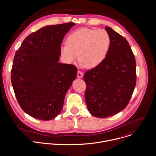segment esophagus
I'll return each instance as SVG.
<instances>
[{
	"label": "esophagus",
	"mask_w": 156,
	"mask_h": 156,
	"mask_svg": "<svg viewBox=\"0 0 156 156\" xmlns=\"http://www.w3.org/2000/svg\"><path fill=\"white\" fill-rule=\"evenodd\" d=\"M83 72H81V71H80V70H78V73H77V76H78V78H81L83 77Z\"/></svg>",
	"instance_id": "esophagus-1"
}]
</instances>
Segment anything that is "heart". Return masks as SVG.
Listing matches in <instances>:
<instances>
[{
	"label": "heart",
	"mask_w": 156,
	"mask_h": 156,
	"mask_svg": "<svg viewBox=\"0 0 156 156\" xmlns=\"http://www.w3.org/2000/svg\"><path fill=\"white\" fill-rule=\"evenodd\" d=\"M62 46L60 54L68 64L80 60L82 67L94 68L105 58L110 45V38L104 30L81 28L70 33Z\"/></svg>",
	"instance_id": "heart-1"
}]
</instances>
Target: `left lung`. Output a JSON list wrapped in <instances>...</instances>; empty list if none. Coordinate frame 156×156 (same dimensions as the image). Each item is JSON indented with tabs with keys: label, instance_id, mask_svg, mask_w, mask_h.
I'll use <instances>...</instances> for the list:
<instances>
[{
	"label": "left lung",
	"instance_id": "obj_1",
	"mask_svg": "<svg viewBox=\"0 0 156 156\" xmlns=\"http://www.w3.org/2000/svg\"><path fill=\"white\" fill-rule=\"evenodd\" d=\"M110 45L104 60L83 76L86 84L85 99L89 112L104 118L124 110L134 92L136 61L129 43L110 27H105Z\"/></svg>",
	"mask_w": 156,
	"mask_h": 156
}]
</instances>
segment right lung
Returning <instances> with one entry per match:
<instances>
[{"mask_svg":"<svg viewBox=\"0 0 156 156\" xmlns=\"http://www.w3.org/2000/svg\"><path fill=\"white\" fill-rule=\"evenodd\" d=\"M73 22L49 25L30 34L16 51L11 80L17 101L32 117L49 121L61 112L77 68L62 64L60 48Z\"/></svg>","mask_w":156,"mask_h":156,"instance_id":"right-lung-1","label":"right lung"}]
</instances>
